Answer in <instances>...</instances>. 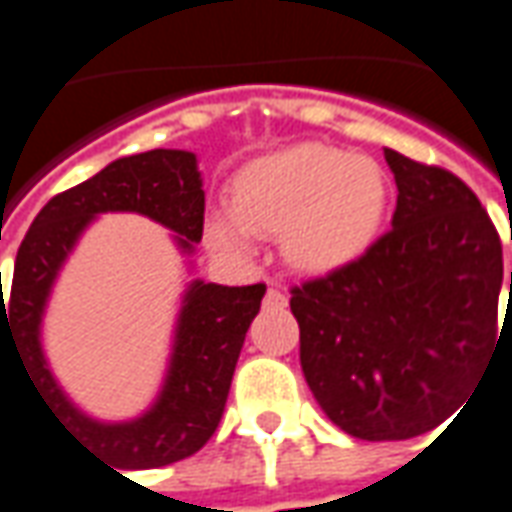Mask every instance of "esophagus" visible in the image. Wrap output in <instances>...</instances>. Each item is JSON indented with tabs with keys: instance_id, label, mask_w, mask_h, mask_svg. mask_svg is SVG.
I'll return each mask as SVG.
<instances>
[{
	"instance_id": "esophagus-1",
	"label": "esophagus",
	"mask_w": 512,
	"mask_h": 512,
	"mask_svg": "<svg viewBox=\"0 0 512 512\" xmlns=\"http://www.w3.org/2000/svg\"><path fill=\"white\" fill-rule=\"evenodd\" d=\"M267 306H287V295L278 290V287H270L267 290Z\"/></svg>"
}]
</instances>
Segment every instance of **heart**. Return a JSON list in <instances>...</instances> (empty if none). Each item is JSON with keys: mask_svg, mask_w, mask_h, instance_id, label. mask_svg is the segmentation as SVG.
I'll use <instances>...</instances> for the list:
<instances>
[{"mask_svg": "<svg viewBox=\"0 0 512 512\" xmlns=\"http://www.w3.org/2000/svg\"><path fill=\"white\" fill-rule=\"evenodd\" d=\"M390 200L384 169L368 155L295 144L236 172L231 209L206 214V239L228 256H250L253 234L281 236L301 273H334L376 242Z\"/></svg>", "mask_w": 512, "mask_h": 512, "instance_id": "heart-1", "label": "heart"}]
</instances>
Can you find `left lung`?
Masks as SVG:
<instances>
[{
    "label": "left lung",
    "mask_w": 512,
    "mask_h": 512,
    "mask_svg": "<svg viewBox=\"0 0 512 512\" xmlns=\"http://www.w3.org/2000/svg\"><path fill=\"white\" fill-rule=\"evenodd\" d=\"M384 161L398 189L393 228L290 298L306 384L331 424L359 440H407L443 424L505 331H496L502 242L477 195L396 150Z\"/></svg>",
    "instance_id": "left-lung-1"
}]
</instances>
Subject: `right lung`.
Segmentation results:
<instances>
[{
  "instance_id": "add662e5",
  "label": "right lung",
  "mask_w": 512,
  "mask_h": 512,
  "mask_svg": "<svg viewBox=\"0 0 512 512\" xmlns=\"http://www.w3.org/2000/svg\"><path fill=\"white\" fill-rule=\"evenodd\" d=\"M203 211L206 192L195 153L161 147L122 155L94 178L52 197L16 253L7 309L2 298V362L10 345L63 429L122 471L178 463L206 446L267 287H222L192 278L181 295L161 387L147 410L125 421H100L80 410L52 373L44 351L49 298L77 242L102 214H142L164 225L178 253L189 259L203 239ZM186 267L192 270V259Z\"/></svg>"
}]
</instances>
